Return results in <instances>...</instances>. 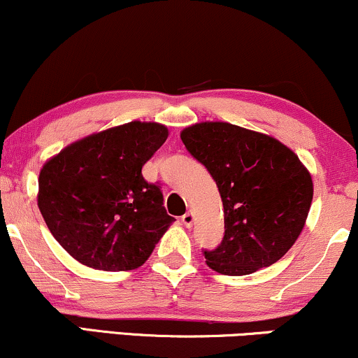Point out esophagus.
<instances>
[{"instance_id":"34e87169","label":"esophagus","mask_w":358,"mask_h":358,"mask_svg":"<svg viewBox=\"0 0 358 358\" xmlns=\"http://www.w3.org/2000/svg\"><path fill=\"white\" fill-rule=\"evenodd\" d=\"M180 221H182V224L186 226V228H191V226L194 224V213L187 211L182 217H180Z\"/></svg>"}]
</instances>
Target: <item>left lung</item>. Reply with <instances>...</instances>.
Returning a JSON list of instances; mask_svg holds the SVG:
<instances>
[{
    "instance_id": "left-lung-1",
    "label": "left lung",
    "mask_w": 358,
    "mask_h": 358,
    "mask_svg": "<svg viewBox=\"0 0 358 358\" xmlns=\"http://www.w3.org/2000/svg\"><path fill=\"white\" fill-rule=\"evenodd\" d=\"M184 145L220 189L224 238L204 251L211 270L251 275L287 255L313 199L312 176L275 137L228 122H201L180 132Z\"/></svg>"
}]
</instances>
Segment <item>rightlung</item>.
Segmentation results:
<instances>
[{
  "label": "right lung",
  "mask_w": 358,
  "mask_h": 358,
  "mask_svg": "<svg viewBox=\"0 0 358 358\" xmlns=\"http://www.w3.org/2000/svg\"><path fill=\"white\" fill-rule=\"evenodd\" d=\"M166 125L129 122L80 138L45 162L38 208L50 233L94 270L127 271L147 262L174 217L142 167L166 142Z\"/></svg>",
  "instance_id": "right-lung-1"
}]
</instances>
